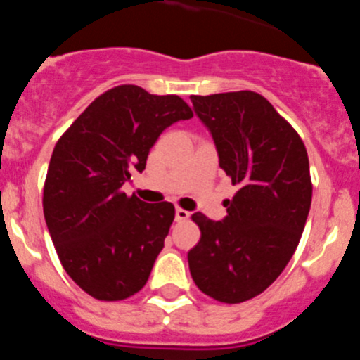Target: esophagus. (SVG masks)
<instances>
[{
  "instance_id": "1",
  "label": "esophagus",
  "mask_w": 360,
  "mask_h": 360,
  "mask_svg": "<svg viewBox=\"0 0 360 360\" xmlns=\"http://www.w3.org/2000/svg\"><path fill=\"white\" fill-rule=\"evenodd\" d=\"M187 218H189V212L184 211V209H180V207H176V211H174V219H176V221H186Z\"/></svg>"
}]
</instances>
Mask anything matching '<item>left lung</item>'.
<instances>
[{"label": "left lung", "mask_w": 360, "mask_h": 360, "mask_svg": "<svg viewBox=\"0 0 360 360\" xmlns=\"http://www.w3.org/2000/svg\"><path fill=\"white\" fill-rule=\"evenodd\" d=\"M191 101L214 141L219 167L238 187L221 221L193 214L202 238L187 254L191 276L216 301L243 303L266 290L297 249L311 203L307 148L259 94Z\"/></svg>", "instance_id": "obj_1"}]
</instances>
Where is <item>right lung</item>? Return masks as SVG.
<instances>
[{
    "instance_id": "obj_1",
    "label": "right lung",
    "mask_w": 360,
    "mask_h": 360,
    "mask_svg": "<svg viewBox=\"0 0 360 360\" xmlns=\"http://www.w3.org/2000/svg\"><path fill=\"white\" fill-rule=\"evenodd\" d=\"M193 117L178 95L139 86L108 90L59 139L50 158L43 211L66 274L101 301H120L148 281L174 219L173 203L126 196L160 133Z\"/></svg>"
}]
</instances>
